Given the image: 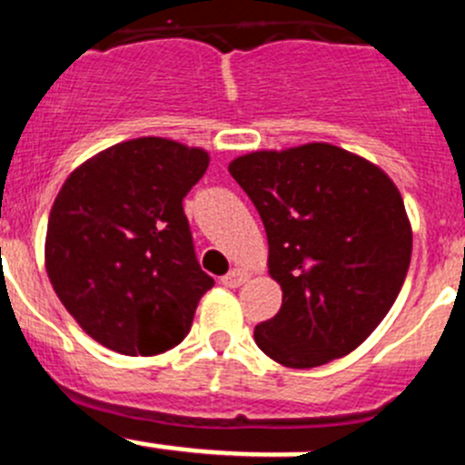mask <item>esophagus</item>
Returning <instances> with one entry per match:
<instances>
[{
  "instance_id": "1",
  "label": "esophagus",
  "mask_w": 465,
  "mask_h": 465,
  "mask_svg": "<svg viewBox=\"0 0 465 465\" xmlns=\"http://www.w3.org/2000/svg\"><path fill=\"white\" fill-rule=\"evenodd\" d=\"M245 282H247V272H245V270H241V268L229 270V272L223 277V283L227 288H238V286H242Z\"/></svg>"
}]
</instances>
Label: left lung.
Listing matches in <instances>:
<instances>
[{"label":"left lung","mask_w":465,"mask_h":465,"mask_svg":"<svg viewBox=\"0 0 465 465\" xmlns=\"http://www.w3.org/2000/svg\"><path fill=\"white\" fill-rule=\"evenodd\" d=\"M263 220L282 309L256 345L288 368L357 350L384 320L411 261V227L377 165L327 143L254 152L229 163Z\"/></svg>","instance_id":"obj_1"}]
</instances>
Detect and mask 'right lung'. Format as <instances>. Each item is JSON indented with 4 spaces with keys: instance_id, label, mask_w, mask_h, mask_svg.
Here are the masks:
<instances>
[{
    "instance_id": "obj_1",
    "label": "right lung",
    "mask_w": 465,
    "mask_h": 465,
    "mask_svg": "<svg viewBox=\"0 0 465 465\" xmlns=\"http://www.w3.org/2000/svg\"><path fill=\"white\" fill-rule=\"evenodd\" d=\"M209 154L165 138L99 152L58 191L47 274L72 318L113 352L152 357L186 338L213 286L200 268L183 197Z\"/></svg>"
}]
</instances>
